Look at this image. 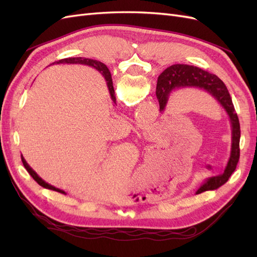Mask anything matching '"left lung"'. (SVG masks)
Returning a JSON list of instances; mask_svg holds the SVG:
<instances>
[{
    "mask_svg": "<svg viewBox=\"0 0 257 257\" xmlns=\"http://www.w3.org/2000/svg\"><path fill=\"white\" fill-rule=\"evenodd\" d=\"M187 87H195V88L203 89L209 92L226 111L232 125L231 156L227 161L225 170L220 176L211 177L205 180V182L196 191V194H199L204 192V191L216 190L220 188L221 185L227 182L231 174L235 171L239 159L241 129H239L237 113L225 84L217 76L207 73L199 67L190 66V65H172L158 77L156 94L158 100H159L160 110H163L167 106L169 96L172 91L180 88H187Z\"/></svg>",
    "mask_w": 257,
    "mask_h": 257,
    "instance_id": "8db88e82",
    "label": "left lung"
}]
</instances>
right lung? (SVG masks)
Returning <instances> with one entry per match:
<instances>
[{
    "instance_id": "add662e5",
    "label": "right lung",
    "mask_w": 257,
    "mask_h": 257,
    "mask_svg": "<svg viewBox=\"0 0 257 257\" xmlns=\"http://www.w3.org/2000/svg\"><path fill=\"white\" fill-rule=\"evenodd\" d=\"M57 64H84V65H88V66H91L96 68L98 72H99L103 77H105L106 81H107V86H108V89H109V92H110V96H111V99L112 101L114 102V100H116V97H114V90H113V86H112V79H111V75H110V72H109V69L107 68V66L103 63L99 62V61H95V59H90V58H84V57H70V58H64V59H61V61L56 62ZM22 162H23V165L25 167V169L27 170V172H29L31 174V177L35 180V181L42 185L43 188L45 189H48V190H53V191H56V192H59V193H63V194H66L64 192L63 190L61 189H57L55 187H53V185L46 183L44 180H42V178H40L37 176V173L33 170V169L27 165V162L25 161V159L23 158V156H22Z\"/></svg>"
}]
</instances>
